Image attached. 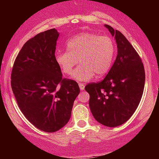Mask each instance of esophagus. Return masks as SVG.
<instances>
[{"mask_svg": "<svg viewBox=\"0 0 159 159\" xmlns=\"http://www.w3.org/2000/svg\"><path fill=\"white\" fill-rule=\"evenodd\" d=\"M79 87L80 88V90H84V88H85V85H84L83 83H79Z\"/></svg>", "mask_w": 159, "mask_h": 159, "instance_id": "obj_1", "label": "esophagus"}]
</instances>
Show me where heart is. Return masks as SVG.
<instances>
[{
    "mask_svg": "<svg viewBox=\"0 0 159 159\" xmlns=\"http://www.w3.org/2000/svg\"><path fill=\"white\" fill-rule=\"evenodd\" d=\"M67 51H57L55 61L63 74L69 75L78 63L80 65L73 73L77 81H88L96 75H105L110 71L116 57V46L108 36L82 32L73 36L66 43Z\"/></svg>",
    "mask_w": 159,
    "mask_h": 159,
    "instance_id": "b5f03b06",
    "label": "heart"
}]
</instances>
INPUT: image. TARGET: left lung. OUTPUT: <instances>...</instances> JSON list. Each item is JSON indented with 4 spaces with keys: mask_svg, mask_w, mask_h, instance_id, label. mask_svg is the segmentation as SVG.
Wrapping results in <instances>:
<instances>
[{
    "mask_svg": "<svg viewBox=\"0 0 159 159\" xmlns=\"http://www.w3.org/2000/svg\"><path fill=\"white\" fill-rule=\"evenodd\" d=\"M117 43L118 55L102 81L85 87L90 95L89 107L96 121L106 127L120 126L137 109L145 85V70L139 55L127 39L105 25Z\"/></svg>",
    "mask_w": 159,
    "mask_h": 159,
    "instance_id": "left-lung-1",
    "label": "left lung"
}]
</instances>
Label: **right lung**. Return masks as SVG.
I'll return each mask as SVG.
<instances>
[{
  "label": "right lung",
  "mask_w": 159,
  "mask_h": 159,
  "mask_svg": "<svg viewBox=\"0 0 159 159\" xmlns=\"http://www.w3.org/2000/svg\"><path fill=\"white\" fill-rule=\"evenodd\" d=\"M59 33L40 32L24 44L11 73V86L25 118L36 128L52 133L69 121L80 90L75 80L63 78L55 61Z\"/></svg>",
  "instance_id": "right-lung-1"
}]
</instances>
